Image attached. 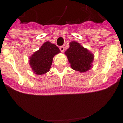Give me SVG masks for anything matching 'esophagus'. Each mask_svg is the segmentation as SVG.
<instances>
[{
  "label": "esophagus",
  "mask_w": 123,
  "mask_h": 123,
  "mask_svg": "<svg viewBox=\"0 0 123 123\" xmlns=\"http://www.w3.org/2000/svg\"><path fill=\"white\" fill-rule=\"evenodd\" d=\"M60 50L62 52H63L64 50H65V47L63 46H61L60 47Z\"/></svg>",
  "instance_id": "esophagus-1"
}]
</instances>
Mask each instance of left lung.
I'll use <instances>...</instances> for the list:
<instances>
[{
    "mask_svg": "<svg viewBox=\"0 0 123 123\" xmlns=\"http://www.w3.org/2000/svg\"><path fill=\"white\" fill-rule=\"evenodd\" d=\"M69 47L65 52L73 69L84 73L91 69L94 55L76 41L69 42Z\"/></svg>",
    "mask_w": 123,
    "mask_h": 123,
    "instance_id": "1",
    "label": "left lung"
}]
</instances>
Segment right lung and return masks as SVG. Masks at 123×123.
<instances>
[{"mask_svg":"<svg viewBox=\"0 0 123 123\" xmlns=\"http://www.w3.org/2000/svg\"><path fill=\"white\" fill-rule=\"evenodd\" d=\"M56 45L50 42H45L39 49L29 57V65L34 73L42 75L50 71L54 56L60 53Z\"/></svg>","mask_w":123,"mask_h":123,"instance_id":"1","label":"right lung"}]
</instances>
